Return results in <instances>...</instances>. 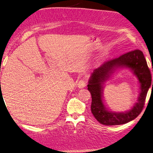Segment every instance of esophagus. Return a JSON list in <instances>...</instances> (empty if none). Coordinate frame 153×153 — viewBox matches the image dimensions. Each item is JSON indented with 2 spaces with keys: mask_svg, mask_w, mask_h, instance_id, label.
<instances>
[{
  "mask_svg": "<svg viewBox=\"0 0 153 153\" xmlns=\"http://www.w3.org/2000/svg\"><path fill=\"white\" fill-rule=\"evenodd\" d=\"M86 83H87V82H86V79L85 78L80 79L78 82V83H77V87H78L79 88H84L86 85Z\"/></svg>",
  "mask_w": 153,
  "mask_h": 153,
  "instance_id": "1",
  "label": "esophagus"
}]
</instances>
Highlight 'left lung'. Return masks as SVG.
I'll return each mask as SVG.
<instances>
[{
	"label": "left lung",
	"instance_id": "8db88e82",
	"mask_svg": "<svg viewBox=\"0 0 153 153\" xmlns=\"http://www.w3.org/2000/svg\"><path fill=\"white\" fill-rule=\"evenodd\" d=\"M120 66L131 68L137 77L141 85V93L138 102L131 110L125 113L108 111L101 99V84L109 77L114 69ZM151 83V71L147 65L143 53L140 50H134L122 55L119 57L108 61L100 67L94 69L89 80L88 90L91 95V113L100 123L106 126L124 124L134 120L142 112Z\"/></svg>",
	"mask_w": 153,
	"mask_h": 153
}]
</instances>
